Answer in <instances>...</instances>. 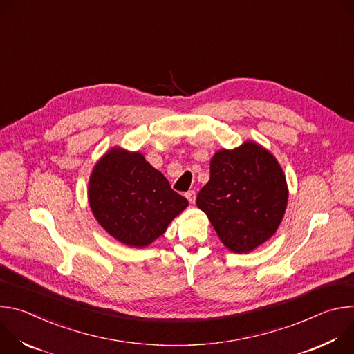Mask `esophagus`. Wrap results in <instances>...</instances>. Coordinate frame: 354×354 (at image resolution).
<instances>
[{
    "instance_id": "esophagus-1",
    "label": "esophagus",
    "mask_w": 354,
    "mask_h": 354,
    "mask_svg": "<svg viewBox=\"0 0 354 354\" xmlns=\"http://www.w3.org/2000/svg\"><path fill=\"white\" fill-rule=\"evenodd\" d=\"M185 196L190 201V203H194V200H196V192L194 190H189Z\"/></svg>"
}]
</instances>
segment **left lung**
Segmentation results:
<instances>
[{"mask_svg": "<svg viewBox=\"0 0 354 354\" xmlns=\"http://www.w3.org/2000/svg\"><path fill=\"white\" fill-rule=\"evenodd\" d=\"M287 201V180L279 161L269 149L248 140L213 156L210 179L196 205L228 250L249 254L276 234Z\"/></svg>", "mask_w": 354, "mask_h": 354, "instance_id": "1", "label": "left lung"}]
</instances>
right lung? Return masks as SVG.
Listing matches in <instances>:
<instances>
[{"label":"right lung","instance_id":"right-lung-1","mask_svg":"<svg viewBox=\"0 0 354 354\" xmlns=\"http://www.w3.org/2000/svg\"><path fill=\"white\" fill-rule=\"evenodd\" d=\"M88 201L95 220L130 248L160 238L189 201L138 151L113 147L92 168Z\"/></svg>","mask_w":354,"mask_h":354}]
</instances>
